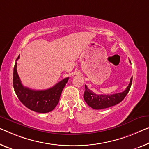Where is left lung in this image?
I'll return each instance as SVG.
<instances>
[{
  "label": "left lung",
  "instance_id": "obj_1",
  "mask_svg": "<svg viewBox=\"0 0 149 149\" xmlns=\"http://www.w3.org/2000/svg\"><path fill=\"white\" fill-rule=\"evenodd\" d=\"M130 63V61L129 60ZM132 81V77L130 83L124 91L113 95H97L88 89L85 85V91L84 93V99L89 107L93 109H103L114 106L122 101L129 93Z\"/></svg>",
  "mask_w": 149,
  "mask_h": 149
}]
</instances>
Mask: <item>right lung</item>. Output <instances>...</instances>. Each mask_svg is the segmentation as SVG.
<instances>
[{
  "mask_svg": "<svg viewBox=\"0 0 149 149\" xmlns=\"http://www.w3.org/2000/svg\"><path fill=\"white\" fill-rule=\"evenodd\" d=\"M13 71V87L20 101L25 107L36 113H47L52 111L58 104L62 91L69 78H65L52 87L42 91H35L25 87L20 81L17 73V61Z\"/></svg>",
  "mask_w": 149,
  "mask_h": 149,
  "instance_id": "obj_1",
  "label": "right lung"
}]
</instances>
